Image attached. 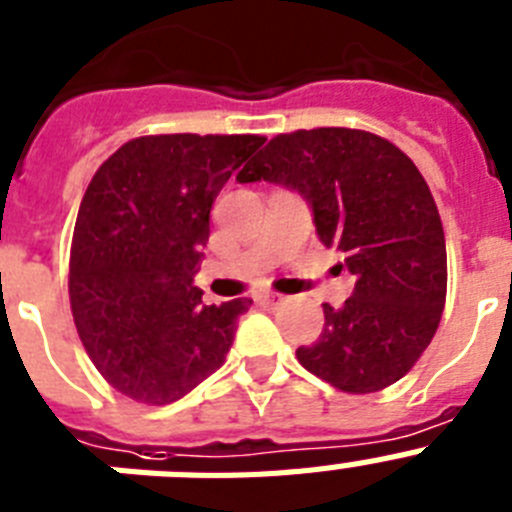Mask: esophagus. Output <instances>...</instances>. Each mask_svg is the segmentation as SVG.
<instances>
[{
  "label": "esophagus",
  "mask_w": 512,
  "mask_h": 512,
  "mask_svg": "<svg viewBox=\"0 0 512 512\" xmlns=\"http://www.w3.org/2000/svg\"><path fill=\"white\" fill-rule=\"evenodd\" d=\"M283 301H286V296H281V293H262L260 296V304L265 306H281Z\"/></svg>",
  "instance_id": "obj_1"
}]
</instances>
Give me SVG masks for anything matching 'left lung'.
Returning <instances> with one entry per match:
<instances>
[{"label": "left lung", "mask_w": 512, "mask_h": 512, "mask_svg": "<svg viewBox=\"0 0 512 512\" xmlns=\"http://www.w3.org/2000/svg\"><path fill=\"white\" fill-rule=\"evenodd\" d=\"M237 180L299 190L355 275L342 309L324 304L319 340L296 350L301 366L348 394L397 384L433 340L448 283L441 213L415 162L361 128H301L270 139Z\"/></svg>", "instance_id": "1"}]
</instances>
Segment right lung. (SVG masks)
<instances>
[{"mask_svg":"<svg viewBox=\"0 0 512 512\" xmlns=\"http://www.w3.org/2000/svg\"><path fill=\"white\" fill-rule=\"evenodd\" d=\"M255 133H159L123 144L84 193L69 301L100 376L126 397L170 404L224 363L252 299L206 306L193 286L211 206Z\"/></svg>","mask_w":512,"mask_h":512,"instance_id":"add662e5","label":"right lung"}]
</instances>
